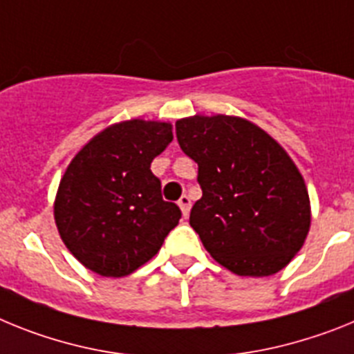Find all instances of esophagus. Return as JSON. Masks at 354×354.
I'll use <instances>...</instances> for the list:
<instances>
[{"label": "esophagus", "mask_w": 354, "mask_h": 354, "mask_svg": "<svg viewBox=\"0 0 354 354\" xmlns=\"http://www.w3.org/2000/svg\"><path fill=\"white\" fill-rule=\"evenodd\" d=\"M178 207L181 208V214H183V217H187L190 212V198L189 196H181L180 199H178Z\"/></svg>", "instance_id": "obj_1"}]
</instances>
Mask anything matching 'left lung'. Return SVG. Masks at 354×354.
<instances>
[{"mask_svg": "<svg viewBox=\"0 0 354 354\" xmlns=\"http://www.w3.org/2000/svg\"><path fill=\"white\" fill-rule=\"evenodd\" d=\"M176 137L198 164L203 190L190 226L215 262L253 278L287 267L312 221L305 180L288 153L254 122L223 113L180 119Z\"/></svg>", "mask_w": 354, "mask_h": 354, "instance_id": "obj_1", "label": "left lung"}]
</instances>
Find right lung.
<instances>
[{"mask_svg":"<svg viewBox=\"0 0 354 354\" xmlns=\"http://www.w3.org/2000/svg\"><path fill=\"white\" fill-rule=\"evenodd\" d=\"M173 140V124L115 122L71 160L55 198L60 239L82 266L104 278L131 274L160 251L181 217L162 199L151 162Z\"/></svg>","mask_w":354,"mask_h":354,"instance_id":"1","label":"right lung"}]
</instances>
